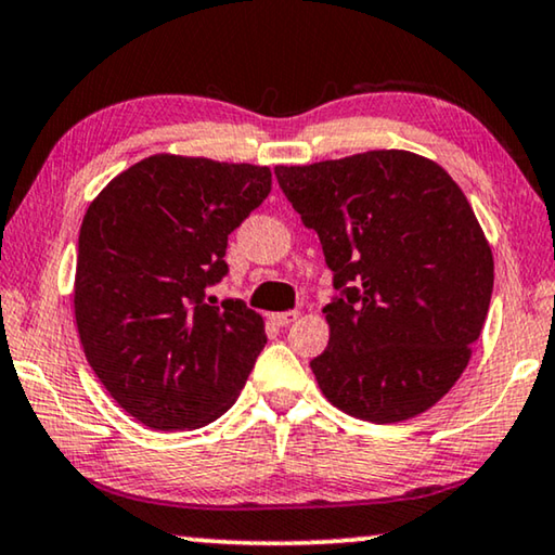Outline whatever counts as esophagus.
<instances>
[{
    "label": "esophagus",
    "mask_w": 555,
    "mask_h": 555,
    "mask_svg": "<svg viewBox=\"0 0 555 555\" xmlns=\"http://www.w3.org/2000/svg\"><path fill=\"white\" fill-rule=\"evenodd\" d=\"M297 318H300V312H295V310H291V312H272V315H270V323H275V325H280V327H285V325L295 323Z\"/></svg>",
    "instance_id": "obj_1"
}]
</instances>
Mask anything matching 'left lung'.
Listing matches in <instances>:
<instances>
[{
	"mask_svg": "<svg viewBox=\"0 0 555 555\" xmlns=\"http://www.w3.org/2000/svg\"><path fill=\"white\" fill-rule=\"evenodd\" d=\"M275 175L340 291L323 308L327 348L310 360L323 396L371 423L425 413L463 375L493 293L491 245L463 190L408 150Z\"/></svg>",
	"mask_w": 555,
	"mask_h": 555,
	"instance_id": "left-lung-1",
	"label": "left lung"
}]
</instances>
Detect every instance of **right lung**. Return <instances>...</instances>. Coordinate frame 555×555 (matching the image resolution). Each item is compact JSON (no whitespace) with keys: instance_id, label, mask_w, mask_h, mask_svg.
Returning <instances> with one entry per match:
<instances>
[{"instance_id":"1","label":"right lung","mask_w":555,"mask_h":555,"mask_svg":"<svg viewBox=\"0 0 555 555\" xmlns=\"http://www.w3.org/2000/svg\"><path fill=\"white\" fill-rule=\"evenodd\" d=\"M272 190L270 167L150 155L107 182L79 228L75 320L87 363L155 430H195L235 403L268 343L243 300L205 302L228 235Z\"/></svg>"}]
</instances>
